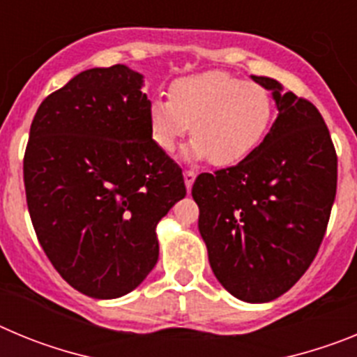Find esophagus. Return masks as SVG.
<instances>
[{
	"mask_svg": "<svg viewBox=\"0 0 357 357\" xmlns=\"http://www.w3.org/2000/svg\"><path fill=\"white\" fill-rule=\"evenodd\" d=\"M195 178H197V175H195V172H184V182H185V188H188V191H191V188H193V182Z\"/></svg>",
	"mask_w": 357,
	"mask_h": 357,
	"instance_id": "esophagus-1",
	"label": "esophagus"
}]
</instances>
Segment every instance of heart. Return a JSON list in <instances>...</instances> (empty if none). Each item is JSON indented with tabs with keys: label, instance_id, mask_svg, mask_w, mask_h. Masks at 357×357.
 I'll list each match as a JSON object with an SVG mask.
<instances>
[{
	"label": "heart",
	"instance_id": "1",
	"mask_svg": "<svg viewBox=\"0 0 357 357\" xmlns=\"http://www.w3.org/2000/svg\"><path fill=\"white\" fill-rule=\"evenodd\" d=\"M169 100L148 103V130L157 148L173 153L191 127L185 159L234 166L259 146L273 119V100L257 82H243L225 71L178 78Z\"/></svg>",
	"mask_w": 357,
	"mask_h": 357
}]
</instances>
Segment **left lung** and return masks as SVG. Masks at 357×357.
<instances>
[{
    "mask_svg": "<svg viewBox=\"0 0 357 357\" xmlns=\"http://www.w3.org/2000/svg\"><path fill=\"white\" fill-rule=\"evenodd\" d=\"M277 119L263 143L232 168L193 184L198 230L220 284L250 304L275 301L313 263L336 197L338 159L311 102L273 78Z\"/></svg>",
    "mask_w": 357,
    "mask_h": 357,
    "instance_id": "8db88e82",
    "label": "left lung"
}]
</instances>
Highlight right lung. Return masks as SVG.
<instances>
[{
    "label": "right lung",
    "mask_w": 357,
    "mask_h": 357,
    "mask_svg": "<svg viewBox=\"0 0 357 357\" xmlns=\"http://www.w3.org/2000/svg\"><path fill=\"white\" fill-rule=\"evenodd\" d=\"M143 78L123 64L73 77L39 105L24 153L44 254L68 284L102 301L146 279L157 223L185 197L182 169L150 137Z\"/></svg>",
    "instance_id": "obj_1"
}]
</instances>
